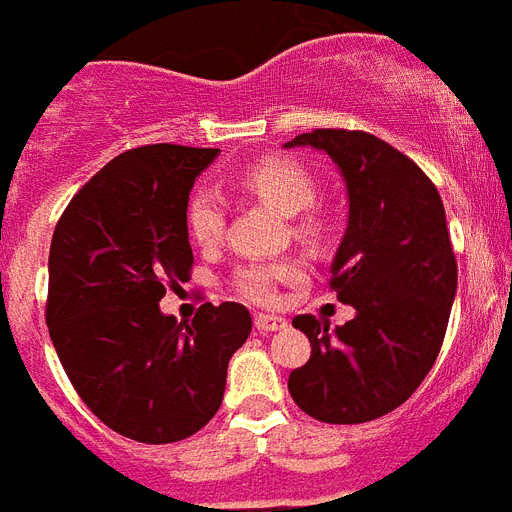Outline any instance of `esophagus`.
Masks as SVG:
<instances>
[{
  "instance_id": "obj_1",
  "label": "esophagus",
  "mask_w": 512,
  "mask_h": 512,
  "mask_svg": "<svg viewBox=\"0 0 512 512\" xmlns=\"http://www.w3.org/2000/svg\"><path fill=\"white\" fill-rule=\"evenodd\" d=\"M255 328H257V331H263V334H268V331H281V328H286V318H281V315L257 313L255 315Z\"/></svg>"
}]
</instances>
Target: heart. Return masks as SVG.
<instances>
[{
	"label": "heart",
	"instance_id": "b5f03b06",
	"mask_svg": "<svg viewBox=\"0 0 512 512\" xmlns=\"http://www.w3.org/2000/svg\"><path fill=\"white\" fill-rule=\"evenodd\" d=\"M244 189H249L278 210L294 215L305 210L315 197L313 178L302 165L284 157H270L249 165L239 176ZM226 223V202L215 189H199L186 210V226L191 239L202 247H210L223 234ZM299 276V265L292 260H273V263H249L236 273V289L252 302L268 305L276 299L281 281H292Z\"/></svg>",
	"mask_w": 512,
	"mask_h": 512
}]
</instances>
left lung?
Returning <instances> with one entry per match:
<instances>
[{"label": "left lung", "instance_id": "obj_1", "mask_svg": "<svg viewBox=\"0 0 512 512\" xmlns=\"http://www.w3.org/2000/svg\"><path fill=\"white\" fill-rule=\"evenodd\" d=\"M284 147L318 149L342 176L350 210L331 286L355 307L336 328L294 318L313 352L289 373V394L323 423L373 421L421 386L442 350L458 292L442 197L410 157L363 131L318 128Z\"/></svg>", "mask_w": 512, "mask_h": 512}]
</instances>
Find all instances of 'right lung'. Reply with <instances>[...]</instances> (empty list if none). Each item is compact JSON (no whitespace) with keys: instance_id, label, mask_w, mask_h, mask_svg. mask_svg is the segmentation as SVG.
Returning a JSON list of instances; mask_svg holds the SVG:
<instances>
[{"instance_id":"1","label":"right lung","mask_w":512,"mask_h":512,"mask_svg":"<svg viewBox=\"0 0 512 512\" xmlns=\"http://www.w3.org/2000/svg\"><path fill=\"white\" fill-rule=\"evenodd\" d=\"M218 149L149 144L110 160L65 207L49 249L47 326L70 384L112 431L181 442L218 413L228 360L252 331L244 305L191 323L160 310L189 278L191 186Z\"/></svg>"}]
</instances>
